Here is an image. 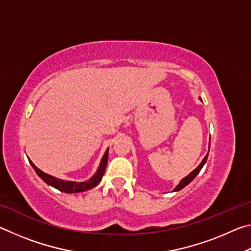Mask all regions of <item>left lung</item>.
<instances>
[{"label": "left lung", "mask_w": 251, "mask_h": 251, "mask_svg": "<svg viewBox=\"0 0 251 251\" xmlns=\"http://www.w3.org/2000/svg\"><path fill=\"white\" fill-rule=\"evenodd\" d=\"M209 148H210V144H209ZM207 158H208V154H207V155L205 156V158H203V159H202V161H201V164H199V166H198V167H197L196 169H195V171H193L192 173H190L188 176H186V177L184 178V179H182V180H181V181L179 182V184H178V186L176 187V188H175V189H174V192H178V190H180V189H182V188H184V187H185V186H187V185H188L190 181H193V179H194V178H195V177H196V176L198 175V174H199V172H201V168H202V166H203V165H205V163H206V160H207Z\"/></svg>", "instance_id": "obj_1"}]
</instances>
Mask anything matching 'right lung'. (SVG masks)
<instances>
[{
	"label": "right lung",
	"instance_id": "1",
	"mask_svg": "<svg viewBox=\"0 0 251 251\" xmlns=\"http://www.w3.org/2000/svg\"><path fill=\"white\" fill-rule=\"evenodd\" d=\"M107 159H108V150L106 151L103 159H101V161H100L99 171H97V173L91 178L90 180L84 181V182H74V181L58 179V178H55L53 176L48 175V174H45L42 171H40V169L37 168L29 159H28V161H29V164L32 165L34 171L36 172L37 175H39L42 179L46 182V184L54 187V188H56L58 190H61V192H63V193L72 194V193L85 192V190L91 189V188H93V187H95L97 184H99V182L101 180V177H103L104 173H105L106 165H107Z\"/></svg>",
	"mask_w": 251,
	"mask_h": 251
}]
</instances>
